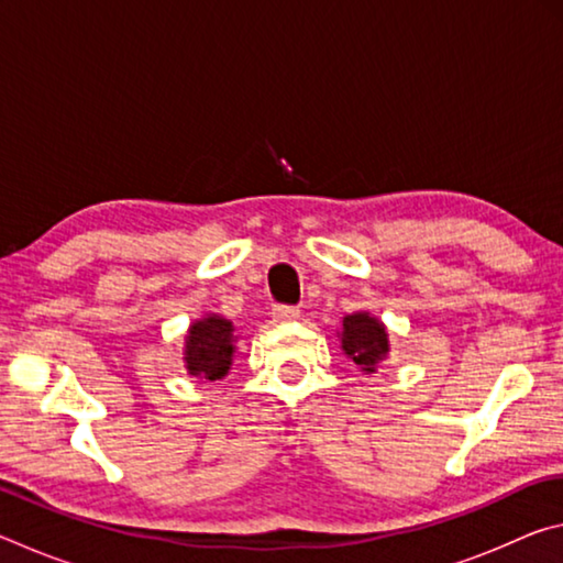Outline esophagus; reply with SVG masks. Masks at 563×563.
Here are the masks:
<instances>
[{
	"instance_id": "34e87169",
	"label": "esophagus",
	"mask_w": 563,
	"mask_h": 563,
	"mask_svg": "<svg viewBox=\"0 0 563 563\" xmlns=\"http://www.w3.org/2000/svg\"><path fill=\"white\" fill-rule=\"evenodd\" d=\"M300 318V310L292 308V305H275L273 308V320L275 322H292Z\"/></svg>"
}]
</instances>
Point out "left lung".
<instances>
[{
	"label": "left lung",
	"instance_id": "left-lung-1",
	"mask_svg": "<svg viewBox=\"0 0 563 563\" xmlns=\"http://www.w3.org/2000/svg\"><path fill=\"white\" fill-rule=\"evenodd\" d=\"M340 347L362 373H375L389 352L387 328L369 312H352L342 318Z\"/></svg>",
	"mask_w": 563,
	"mask_h": 563
}]
</instances>
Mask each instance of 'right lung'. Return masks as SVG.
Listing matches in <instances>:
<instances>
[{
  "mask_svg": "<svg viewBox=\"0 0 563 563\" xmlns=\"http://www.w3.org/2000/svg\"><path fill=\"white\" fill-rule=\"evenodd\" d=\"M235 352L233 322L221 316H206L188 328L184 362L188 375L208 379H223L231 369Z\"/></svg>",
  "mask_w": 563,
  "mask_h": 563,
  "instance_id": "add662e5",
  "label": "right lung"
}]
</instances>
